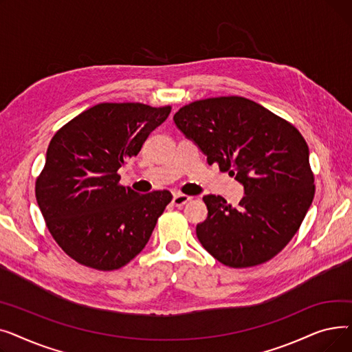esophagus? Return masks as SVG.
I'll return each instance as SVG.
<instances>
[{
	"instance_id": "1",
	"label": "esophagus",
	"mask_w": 352,
	"mask_h": 352,
	"mask_svg": "<svg viewBox=\"0 0 352 352\" xmlns=\"http://www.w3.org/2000/svg\"><path fill=\"white\" fill-rule=\"evenodd\" d=\"M188 201H191V197L184 195V194H175L173 198V204L175 207H182V206H186Z\"/></svg>"
}]
</instances>
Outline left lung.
<instances>
[{
    "label": "left lung",
    "mask_w": 352,
    "mask_h": 352,
    "mask_svg": "<svg viewBox=\"0 0 352 352\" xmlns=\"http://www.w3.org/2000/svg\"><path fill=\"white\" fill-rule=\"evenodd\" d=\"M210 165L244 186L236 208L206 195L208 217L197 236L217 261L231 268L264 264L300 230L316 194L309 150L287 120L244 97H215L184 105L174 116Z\"/></svg>",
    "instance_id": "left-lung-1"
}]
</instances>
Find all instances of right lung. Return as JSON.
I'll return each mask as SVG.
<instances>
[{"label":"right lung","instance_id":"add662e5","mask_svg":"<svg viewBox=\"0 0 352 352\" xmlns=\"http://www.w3.org/2000/svg\"><path fill=\"white\" fill-rule=\"evenodd\" d=\"M170 113L171 105L102 102L68 121L50 141L35 198L55 243L76 263L114 271L146 245L173 195L125 188L118 168Z\"/></svg>","mask_w":352,"mask_h":352}]
</instances>
